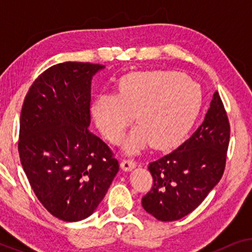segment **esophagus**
Instances as JSON below:
<instances>
[{"instance_id":"esophagus-1","label":"esophagus","mask_w":252,"mask_h":252,"mask_svg":"<svg viewBox=\"0 0 252 252\" xmlns=\"http://www.w3.org/2000/svg\"><path fill=\"white\" fill-rule=\"evenodd\" d=\"M120 166H122V168L125 172H128V171H132L133 168L135 167V163L130 159H124L122 161V164H120Z\"/></svg>"}]
</instances>
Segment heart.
Returning <instances> with one entry per match:
<instances>
[{"mask_svg": "<svg viewBox=\"0 0 252 252\" xmlns=\"http://www.w3.org/2000/svg\"><path fill=\"white\" fill-rule=\"evenodd\" d=\"M202 108L198 84L175 71L133 72L117 82L116 94L96 96L91 105L93 119L110 142H120L135 113L139 123L124 142L127 154L148 144L171 149L190 132Z\"/></svg>", "mask_w": 252, "mask_h": 252, "instance_id": "heart-1", "label": "heart"}]
</instances>
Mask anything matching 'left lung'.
<instances>
[{"mask_svg": "<svg viewBox=\"0 0 252 252\" xmlns=\"http://www.w3.org/2000/svg\"><path fill=\"white\" fill-rule=\"evenodd\" d=\"M229 133L228 118L216 92L196 132L149 164L154 182L142 197L143 209L160 221H174L194 211L222 177Z\"/></svg>", "mask_w": 252, "mask_h": 252, "instance_id": "left-lung-1", "label": "left lung"}]
</instances>
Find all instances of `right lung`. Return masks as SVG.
I'll use <instances>...</instances> for the list:
<instances>
[{
  "label": "right lung",
  "mask_w": 252,
  "mask_h": 252,
  "mask_svg": "<svg viewBox=\"0 0 252 252\" xmlns=\"http://www.w3.org/2000/svg\"><path fill=\"white\" fill-rule=\"evenodd\" d=\"M104 67L54 65L31 86L20 113L24 172L41 204L64 221L91 216L119 171L110 148L88 128L92 79Z\"/></svg>",
  "instance_id": "right-lung-1"
}]
</instances>
